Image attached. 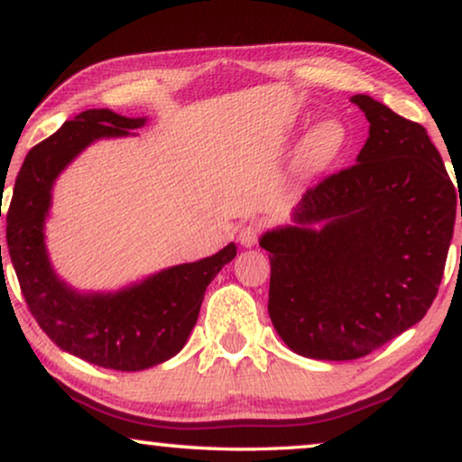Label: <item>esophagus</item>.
I'll return each instance as SVG.
<instances>
[{
    "label": "esophagus",
    "instance_id": "1",
    "mask_svg": "<svg viewBox=\"0 0 462 462\" xmlns=\"http://www.w3.org/2000/svg\"><path fill=\"white\" fill-rule=\"evenodd\" d=\"M257 238H259V226L257 224H246L238 230L240 245L246 246V249H249V246H255Z\"/></svg>",
    "mask_w": 462,
    "mask_h": 462
}]
</instances>
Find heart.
<instances>
[{
	"label": "heart",
	"instance_id": "1",
	"mask_svg": "<svg viewBox=\"0 0 462 462\" xmlns=\"http://www.w3.org/2000/svg\"><path fill=\"white\" fill-rule=\"evenodd\" d=\"M347 140V127L339 116H322L310 129L299 148V167L305 171H320V169L333 165L346 151Z\"/></svg>",
	"mask_w": 462,
	"mask_h": 462
}]
</instances>
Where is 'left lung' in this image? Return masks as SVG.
I'll use <instances>...</instances> for the list:
<instances>
[{
  "label": "left lung",
  "mask_w": 462,
  "mask_h": 462,
  "mask_svg": "<svg viewBox=\"0 0 462 462\" xmlns=\"http://www.w3.org/2000/svg\"><path fill=\"white\" fill-rule=\"evenodd\" d=\"M352 102L370 123L356 165L310 188L293 226L259 238L270 251V320L314 360L362 358L423 320L458 213L427 129L370 96Z\"/></svg>",
  "instance_id": "left-lung-1"
}]
</instances>
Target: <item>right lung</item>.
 Returning <instances> with one entry per match:
<instances>
[{
	"instance_id": "1",
	"label": "right lung",
	"mask_w": 462,
	"mask_h": 462,
	"mask_svg": "<svg viewBox=\"0 0 462 462\" xmlns=\"http://www.w3.org/2000/svg\"><path fill=\"white\" fill-rule=\"evenodd\" d=\"M144 123V116L129 119L108 108L83 110L64 123L29 151L5 217L12 265L43 333L64 352L123 373L157 366L186 346L207 287L236 257L230 243L216 255L161 270L115 293H79L51 268L43 230L56 178L92 142L134 135Z\"/></svg>"
}]
</instances>
